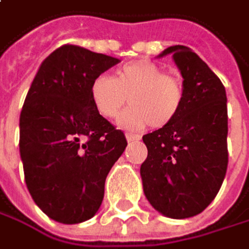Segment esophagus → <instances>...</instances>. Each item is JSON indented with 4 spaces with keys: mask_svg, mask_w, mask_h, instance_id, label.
Returning a JSON list of instances; mask_svg holds the SVG:
<instances>
[{
    "mask_svg": "<svg viewBox=\"0 0 249 249\" xmlns=\"http://www.w3.org/2000/svg\"><path fill=\"white\" fill-rule=\"evenodd\" d=\"M125 137H127V142H128V143L140 140V136H136V134H131V133H127V134H125Z\"/></svg>",
    "mask_w": 249,
    "mask_h": 249,
    "instance_id": "esophagus-1",
    "label": "esophagus"
}]
</instances>
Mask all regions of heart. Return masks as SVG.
<instances>
[{
	"label": "heart",
	"mask_w": 249,
	"mask_h": 249,
	"mask_svg": "<svg viewBox=\"0 0 249 249\" xmlns=\"http://www.w3.org/2000/svg\"><path fill=\"white\" fill-rule=\"evenodd\" d=\"M90 97L96 110L107 119L115 118L127 102L131 106L118 124L127 130L146 125L160 128L179 113L185 89L178 75L163 72L156 62L142 59L121 67L115 77L97 75L90 84Z\"/></svg>",
	"instance_id": "b5f03b06"
}]
</instances>
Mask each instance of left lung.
I'll return each mask as SVG.
<instances>
[{
  "instance_id": "obj_1",
  "label": "left lung",
  "mask_w": 249,
  "mask_h": 249,
  "mask_svg": "<svg viewBox=\"0 0 249 249\" xmlns=\"http://www.w3.org/2000/svg\"><path fill=\"white\" fill-rule=\"evenodd\" d=\"M172 53L185 97L177 118L143 136L147 159L140 168L144 196L171 219L201 213L217 196L228 169V100L220 78L190 48Z\"/></svg>"
}]
</instances>
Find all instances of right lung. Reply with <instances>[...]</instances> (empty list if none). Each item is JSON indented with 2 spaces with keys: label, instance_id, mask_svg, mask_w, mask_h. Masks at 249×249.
Returning <instances> with one entry per match:
<instances>
[{
  "label": "right lung",
  "instance_id": "add662e5",
  "mask_svg": "<svg viewBox=\"0 0 249 249\" xmlns=\"http://www.w3.org/2000/svg\"><path fill=\"white\" fill-rule=\"evenodd\" d=\"M119 59L75 45L39 67L20 113V158L27 190L52 220L75 225L99 210L105 179L127 147L93 106L91 81Z\"/></svg>",
  "mask_w": 249,
  "mask_h": 249
}]
</instances>
